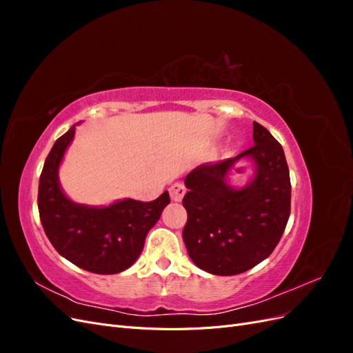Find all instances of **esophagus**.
I'll return each mask as SVG.
<instances>
[{
  "label": "esophagus",
  "instance_id": "esophagus-1",
  "mask_svg": "<svg viewBox=\"0 0 353 353\" xmlns=\"http://www.w3.org/2000/svg\"><path fill=\"white\" fill-rule=\"evenodd\" d=\"M185 185L181 184V183H175L169 187V194H170V199H172L174 201H181L183 200V197L185 196Z\"/></svg>",
  "mask_w": 353,
  "mask_h": 353
}]
</instances>
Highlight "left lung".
<instances>
[{"mask_svg": "<svg viewBox=\"0 0 353 353\" xmlns=\"http://www.w3.org/2000/svg\"><path fill=\"white\" fill-rule=\"evenodd\" d=\"M254 145L236 157L205 163L185 176L183 239L188 256L213 275H237L274 252L290 216V174L281 144L253 122ZM240 158L255 165V176L241 189L226 183Z\"/></svg>", "mask_w": 353, "mask_h": 353, "instance_id": "1", "label": "left lung"}]
</instances>
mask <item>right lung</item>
I'll return each instance as SVG.
<instances>
[{
	"label": "right lung",
	"mask_w": 353,
	"mask_h": 353,
	"mask_svg": "<svg viewBox=\"0 0 353 353\" xmlns=\"http://www.w3.org/2000/svg\"><path fill=\"white\" fill-rule=\"evenodd\" d=\"M73 135L70 128L59 138L42 168L38 187L42 228L63 258L79 268L94 274L122 272L143 252L147 232L169 205V193L153 201L125 199L105 208L73 203L59 183V166Z\"/></svg>",
	"instance_id": "obj_1"
}]
</instances>
